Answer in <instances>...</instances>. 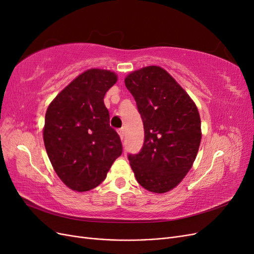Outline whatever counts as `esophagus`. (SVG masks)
Segmentation results:
<instances>
[{
	"label": "esophagus",
	"mask_w": 254,
	"mask_h": 254,
	"mask_svg": "<svg viewBox=\"0 0 254 254\" xmlns=\"http://www.w3.org/2000/svg\"><path fill=\"white\" fill-rule=\"evenodd\" d=\"M118 132H119V134H120V136H121V139H122V140L124 139V135H125V130H124V128H120V129L118 130Z\"/></svg>",
	"instance_id": "34e87169"
}]
</instances>
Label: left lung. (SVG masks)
Returning <instances> with one entry per match:
<instances>
[{
  "mask_svg": "<svg viewBox=\"0 0 254 254\" xmlns=\"http://www.w3.org/2000/svg\"><path fill=\"white\" fill-rule=\"evenodd\" d=\"M144 125V143L128 155L136 181L162 194L182 181L196 159L201 121L195 103L164 68L145 66L125 78Z\"/></svg>",
  "mask_w": 254,
  "mask_h": 254,
  "instance_id": "left-lung-1",
  "label": "left lung"
}]
</instances>
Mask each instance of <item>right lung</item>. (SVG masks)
<instances>
[{"label":"right lung","instance_id":"add662e5","mask_svg":"<svg viewBox=\"0 0 254 254\" xmlns=\"http://www.w3.org/2000/svg\"><path fill=\"white\" fill-rule=\"evenodd\" d=\"M117 80L114 72L91 68L67 84L47 110L45 149L61 181L73 190L99 186L122 155L120 135L110 127L104 104Z\"/></svg>","mask_w":254,"mask_h":254}]
</instances>
